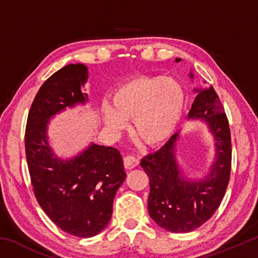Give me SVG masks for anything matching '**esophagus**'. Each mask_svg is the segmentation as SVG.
<instances>
[{"label":"esophagus","mask_w":258,"mask_h":258,"mask_svg":"<svg viewBox=\"0 0 258 258\" xmlns=\"http://www.w3.org/2000/svg\"><path fill=\"white\" fill-rule=\"evenodd\" d=\"M139 165V159L135 158L134 156H131V155H127L124 158V166L125 168L127 169H132L134 167H137V166Z\"/></svg>","instance_id":"34e87169"}]
</instances>
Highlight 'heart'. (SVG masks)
Masks as SVG:
<instances>
[{
  "mask_svg": "<svg viewBox=\"0 0 258 258\" xmlns=\"http://www.w3.org/2000/svg\"><path fill=\"white\" fill-rule=\"evenodd\" d=\"M112 108L103 106L104 123L116 132L133 120V132L147 146L164 143L175 131L184 107L182 86L171 77L140 76L116 89Z\"/></svg>",
  "mask_w": 258,
  "mask_h": 258,
  "instance_id": "1",
  "label": "heart"
}]
</instances>
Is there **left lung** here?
Wrapping results in <instances>:
<instances>
[{
  "mask_svg": "<svg viewBox=\"0 0 258 258\" xmlns=\"http://www.w3.org/2000/svg\"><path fill=\"white\" fill-rule=\"evenodd\" d=\"M196 91L189 118H204L216 140V161L209 175L199 182H187L180 176L174 156L178 133L140 164L149 176L148 209L151 218L160 228L175 233L198 229L213 216L224 197L231 174L232 146L223 104L212 85Z\"/></svg>",
  "mask_w": 258,
  "mask_h": 258,
  "instance_id": "1",
  "label": "left lung"
}]
</instances>
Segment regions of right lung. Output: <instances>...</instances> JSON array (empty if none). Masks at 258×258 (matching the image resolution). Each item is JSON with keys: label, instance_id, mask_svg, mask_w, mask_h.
Segmentation results:
<instances>
[{"label": "right lung", "instance_id": "obj_1", "mask_svg": "<svg viewBox=\"0 0 258 258\" xmlns=\"http://www.w3.org/2000/svg\"><path fill=\"white\" fill-rule=\"evenodd\" d=\"M84 64L71 63L44 82L30 106L25 149L30 182L37 203L59 228L78 238H90L106 228L116 191L126 174L116 148L92 145L82 155L62 161L53 157L46 141L51 116L87 94Z\"/></svg>", "mask_w": 258, "mask_h": 258}]
</instances>
